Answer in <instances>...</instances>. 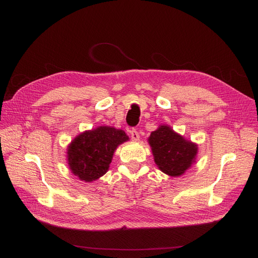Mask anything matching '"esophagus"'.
I'll list each match as a JSON object with an SVG mask.
<instances>
[{
    "mask_svg": "<svg viewBox=\"0 0 258 258\" xmlns=\"http://www.w3.org/2000/svg\"><path fill=\"white\" fill-rule=\"evenodd\" d=\"M130 134H131V138H132L133 141H139L140 140V134L137 130H132L130 132Z\"/></svg>",
    "mask_w": 258,
    "mask_h": 258,
    "instance_id": "obj_1",
    "label": "esophagus"
}]
</instances>
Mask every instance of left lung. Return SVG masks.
Here are the masks:
<instances>
[{
  "instance_id": "left-lung-1",
  "label": "left lung",
  "mask_w": 258,
  "mask_h": 258,
  "mask_svg": "<svg viewBox=\"0 0 258 258\" xmlns=\"http://www.w3.org/2000/svg\"><path fill=\"white\" fill-rule=\"evenodd\" d=\"M148 142L156 165L161 172L171 176L182 175L195 163L198 154L196 143L174 132L168 125H160L151 132Z\"/></svg>"
}]
</instances>
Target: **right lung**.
Segmentation results:
<instances>
[{"label":"right lung","mask_w":258,"mask_h":258,"mask_svg":"<svg viewBox=\"0 0 258 258\" xmlns=\"http://www.w3.org/2000/svg\"><path fill=\"white\" fill-rule=\"evenodd\" d=\"M128 141L123 130L111 126L85 131L67 148V160L72 173L84 182H93L107 173L113 152Z\"/></svg>","instance_id":"add662e5"}]
</instances>
